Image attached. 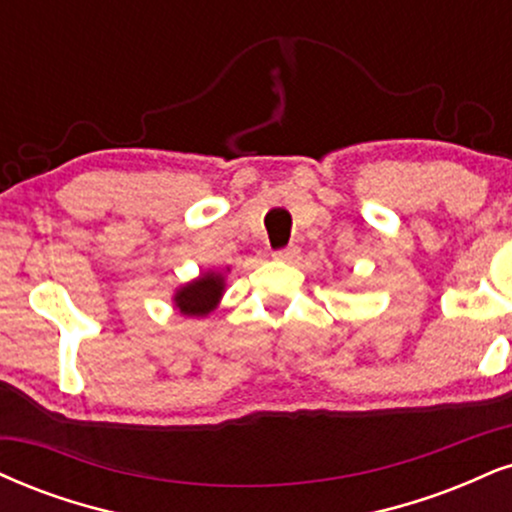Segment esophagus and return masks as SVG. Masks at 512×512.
<instances>
[{
	"label": "esophagus",
	"instance_id": "obj_1",
	"mask_svg": "<svg viewBox=\"0 0 512 512\" xmlns=\"http://www.w3.org/2000/svg\"><path fill=\"white\" fill-rule=\"evenodd\" d=\"M298 252H300L298 245H286V248H281V250H274V260H281V262H291V260H295V257H298Z\"/></svg>",
	"mask_w": 512,
	"mask_h": 512
}]
</instances>
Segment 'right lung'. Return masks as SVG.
<instances>
[{
  "label": "right lung",
  "instance_id": "1",
  "mask_svg": "<svg viewBox=\"0 0 512 512\" xmlns=\"http://www.w3.org/2000/svg\"><path fill=\"white\" fill-rule=\"evenodd\" d=\"M221 293H224V276L202 274L200 279L183 286L176 293V307L188 317H202L217 307Z\"/></svg>",
  "mask_w": 512,
  "mask_h": 512
}]
</instances>
